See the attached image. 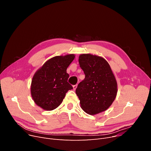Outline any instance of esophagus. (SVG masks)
<instances>
[{
	"label": "esophagus",
	"instance_id": "esophagus-1",
	"mask_svg": "<svg viewBox=\"0 0 151 151\" xmlns=\"http://www.w3.org/2000/svg\"><path fill=\"white\" fill-rule=\"evenodd\" d=\"M77 84H76V85H74V86H73V90H76V89L77 88Z\"/></svg>",
	"mask_w": 151,
	"mask_h": 151
}]
</instances>
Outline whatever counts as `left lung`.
I'll use <instances>...</instances> for the list:
<instances>
[{"mask_svg": "<svg viewBox=\"0 0 151 151\" xmlns=\"http://www.w3.org/2000/svg\"><path fill=\"white\" fill-rule=\"evenodd\" d=\"M78 61L85 75L76 89L81 108L91 115L104 111L111 105L117 92V82L109 63L90 54H81Z\"/></svg>", "mask_w": 151, "mask_h": 151, "instance_id": "left-lung-1", "label": "left lung"}]
</instances>
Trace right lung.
I'll return each mask as SVG.
<instances>
[{
  "instance_id": "add662e5",
  "label": "right lung",
  "mask_w": 151,
  "mask_h": 151,
  "mask_svg": "<svg viewBox=\"0 0 151 151\" xmlns=\"http://www.w3.org/2000/svg\"><path fill=\"white\" fill-rule=\"evenodd\" d=\"M75 59L74 54L55 56L37 71L31 84V95L35 104L45 110L58 108L66 93L73 89L67 81V69Z\"/></svg>"
}]
</instances>
